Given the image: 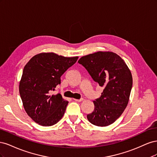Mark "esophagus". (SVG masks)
I'll list each match as a JSON object with an SVG mask.
<instances>
[{
    "label": "esophagus",
    "mask_w": 157,
    "mask_h": 157,
    "mask_svg": "<svg viewBox=\"0 0 157 157\" xmlns=\"http://www.w3.org/2000/svg\"><path fill=\"white\" fill-rule=\"evenodd\" d=\"M73 100L76 101H83V99L82 98L79 99H73Z\"/></svg>",
    "instance_id": "obj_1"
}]
</instances>
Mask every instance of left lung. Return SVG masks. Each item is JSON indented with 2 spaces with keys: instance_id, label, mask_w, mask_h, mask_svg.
I'll use <instances>...</instances> for the list:
<instances>
[{
  "instance_id": "1",
  "label": "left lung",
  "mask_w": 157,
  "mask_h": 157,
  "mask_svg": "<svg viewBox=\"0 0 157 157\" xmlns=\"http://www.w3.org/2000/svg\"><path fill=\"white\" fill-rule=\"evenodd\" d=\"M78 62L104 88L101 97L93 101L94 110L87 115L88 121L98 126L113 124L129 101L133 82L130 69L119 56L109 51L82 56Z\"/></svg>"
}]
</instances>
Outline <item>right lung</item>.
Returning <instances> with one entry per match:
<instances>
[{"mask_svg": "<svg viewBox=\"0 0 157 157\" xmlns=\"http://www.w3.org/2000/svg\"><path fill=\"white\" fill-rule=\"evenodd\" d=\"M78 58L42 52L33 56L25 65L19 91L25 111L37 124L50 126L63 117L69 102L60 94H53V92L61 83V76Z\"/></svg>", "mask_w": 157, "mask_h": 157, "instance_id": "1", "label": "right lung"}]
</instances>
